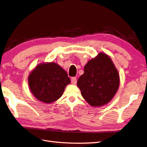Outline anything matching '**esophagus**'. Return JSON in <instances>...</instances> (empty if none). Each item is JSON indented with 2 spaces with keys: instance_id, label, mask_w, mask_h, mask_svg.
Segmentation results:
<instances>
[{
  "instance_id": "esophagus-1",
  "label": "esophagus",
  "mask_w": 147,
  "mask_h": 147,
  "mask_svg": "<svg viewBox=\"0 0 147 147\" xmlns=\"http://www.w3.org/2000/svg\"><path fill=\"white\" fill-rule=\"evenodd\" d=\"M71 84H76L77 83V79H76V78H75V77H74V78H71Z\"/></svg>"
}]
</instances>
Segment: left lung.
Returning a JSON list of instances; mask_svg holds the SVG:
<instances>
[{
  "label": "left lung",
  "instance_id": "8db88e82",
  "mask_svg": "<svg viewBox=\"0 0 147 147\" xmlns=\"http://www.w3.org/2000/svg\"><path fill=\"white\" fill-rule=\"evenodd\" d=\"M119 83V73L112 59L100 52L86 64L77 84L86 102L92 107H99L111 101Z\"/></svg>",
  "mask_w": 147,
  "mask_h": 147
}]
</instances>
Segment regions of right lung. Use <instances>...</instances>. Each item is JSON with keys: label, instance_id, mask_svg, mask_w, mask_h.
Returning <instances> with one entry per match:
<instances>
[{"label": "right lung", "instance_id": "add662e5", "mask_svg": "<svg viewBox=\"0 0 147 147\" xmlns=\"http://www.w3.org/2000/svg\"><path fill=\"white\" fill-rule=\"evenodd\" d=\"M70 83L66 71L54 62L38 64L28 76V85L32 94L46 104L56 101Z\"/></svg>", "mask_w": 147, "mask_h": 147}]
</instances>
